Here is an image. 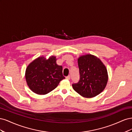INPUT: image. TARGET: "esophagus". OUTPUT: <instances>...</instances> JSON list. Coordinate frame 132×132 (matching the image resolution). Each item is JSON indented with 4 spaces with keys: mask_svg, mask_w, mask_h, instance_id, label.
Masks as SVG:
<instances>
[{
    "mask_svg": "<svg viewBox=\"0 0 132 132\" xmlns=\"http://www.w3.org/2000/svg\"><path fill=\"white\" fill-rule=\"evenodd\" d=\"M65 78H66V79H67V80H70V75H68V77H67Z\"/></svg>",
    "mask_w": 132,
    "mask_h": 132,
    "instance_id": "34e87169",
    "label": "esophagus"
}]
</instances>
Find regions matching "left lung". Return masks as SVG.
Wrapping results in <instances>:
<instances>
[{
    "label": "left lung",
    "mask_w": 132,
    "mask_h": 132,
    "mask_svg": "<svg viewBox=\"0 0 132 132\" xmlns=\"http://www.w3.org/2000/svg\"><path fill=\"white\" fill-rule=\"evenodd\" d=\"M80 80L73 89L86 98L94 97L105 89L109 79L106 66L95 55L87 54L78 58Z\"/></svg>",
    "instance_id": "obj_1"
}]
</instances>
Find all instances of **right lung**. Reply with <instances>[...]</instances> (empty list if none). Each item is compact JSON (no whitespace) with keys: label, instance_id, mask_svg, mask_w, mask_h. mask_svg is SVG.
Segmentation results:
<instances>
[{"label":"right lung","instance_id":"1","mask_svg":"<svg viewBox=\"0 0 132 132\" xmlns=\"http://www.w3.org/2000/svg\"><path fill=\"white\" fill-rule=\"evenodd\" d=\"M56 57L47 59L39 57L31 62L25 71V79L30 89L38 95H46L54 90L65 79L63 68L56 63Z\"/></svg>","mask_w":132,"mask_h":132}]
</instances>
